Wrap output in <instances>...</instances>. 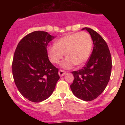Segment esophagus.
I'll use <instances>...</instances> for the list:
<instances>
[{
	"instance_id": "obj_1",
	"label": "esophagus",
	"mask_w": 125,
	"mask_h": 125,
	"mask_svg": "<svg viewBox=\"0 0 125 125\" xmlns=\"http://www.w3.org/2000/svg\"><path fill=\"white\" fill-rule=\"evenodd\" d=\"M58 73H59V76H60L61 77H62V76H63L64 75L66 74V71H63V70H59Z\"/></svg>"
}]
</instances>
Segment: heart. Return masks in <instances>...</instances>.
<instances>
[{"label": "heart", "mask_w": 125, "mask_h": 125, "mask_svg": "<svg viewBox=\"0 0 125 125\" xmlns=\"http://www.w3.org/2000/svg\"><path fill=\"white\" fill-rule=\"evenodd\" d=\"M93 46L92 39L85 32L66 35L57 39L55 45L47 47L49 60L54 64H58L64 56L66 59L62 62L61 67L70 69L76 64L82 66L87 61L91 54Z\"/></svg>", "instance_id": "heart-1"}]
</instances>
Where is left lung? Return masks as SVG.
<instances>
[{"label":"left lung","instance_id":"obj_1","mask_svg":"<svg viewBox=\"0 0 125 125\" xmlns=\"http://www.w3.org/2000/svg\"><path fill=\"white\" fill-rule=\"evenodd\" d=\"M86 30L93 42L91 56L84 67L73 71V83L70 86L73 93L79 99L92 101L105 89L111 76V54L105 41L100 34L88 27Z\"/></svg>","mask_w":125,"mask_h":125}]
</instances>
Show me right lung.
Wrapping results in <instances>:
<instances>
[{"label": "right lung", "mask_w": 125, "mask_h": 125, "mask_svg": "<svg viewBox=\"0 0 125 125\" xmlns=\"http://www.w3.org/2000/svg\"><path fill=\"white\" fill-rule=\"evenodd\" d=\"M54 38L47 32H32L19 42L14 52V82L22 95L32 102L49 98L60 78L58 69L49 60L46 49Z\"/></svg>", "instance_id": "add662e5"}]
</instances>
